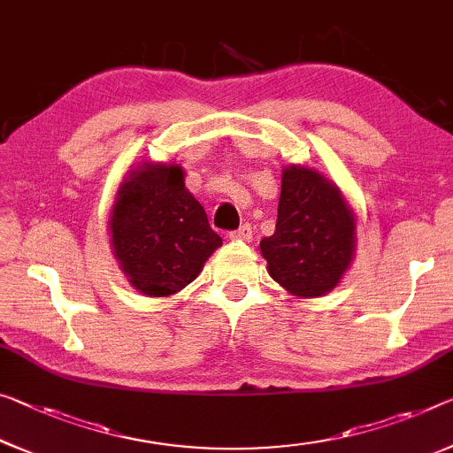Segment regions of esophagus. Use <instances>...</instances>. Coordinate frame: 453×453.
Masks as SVG:
<instances>
[{
    "instance_id": "obj_1",
    "label": "esophagus",
    "mask_w": 453,
    "mask_h": 453,
    "mask_svg": "<svg viewBox=\"0 0 453 453\" xmlns=\"http://www.w3.org/2000/svg\"><path fill=\"white\" fill-rule=\"evenodd\" d=\"M228 236H231L233 241H250L253 239V226L249 225V222H245L241 228H236V231L228 233Z\"/></svg>"
}]
</instances>
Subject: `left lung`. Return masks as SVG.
Segmentation results:
<instances>
[{
  "label": "left lung",
  "instance_id": "1",
  "mask_svg": "<svg viewBox=\"0 0 453 453\" xmlns=\"http://www.w3.org/2000/svg\"><path fill=\"white\" fill-rule=\"evenodd\" d=\"M354 214L338 188L316 170L281 173L275 233L261 241L273 280L299 297L326 296L352 261Z\"/></svg>",
  "mask_w": 453,
  "mask_h": 453
}]
</instances>
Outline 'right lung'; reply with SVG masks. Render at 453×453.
<instances>
[{"instance_id":"1","label":"right lung","mask_w":453,"mask_h":453,"mask_svg":"<svg viewBox=\"0 0 453 453\" xmlns=\"http://www.w3.org/2000/svg\"><path fill=\"white\" fill-rule=\"evenodd\" d=\"M109 226L123 273L151 297L172 296L192 283L222 245L176 164H143L131 172L117 194Z\"/></svg>"}]
</instances>
